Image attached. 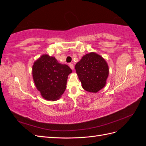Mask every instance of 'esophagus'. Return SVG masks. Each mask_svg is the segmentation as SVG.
<instances>
[{
  "label": "esophagus",
  "instance_id": "esophagus-1",
  "mask_svg": "<svg viewBox=\"0 0 146 146\" xmlns=\"http://www.w3.org/2000/svg\"><path fill=\"white\" fill-rule=\"evenodd\" d=\"M69 66V67L70 68V69H71L72 70H73V69H74V64H72V63H70Z\"/></svg>",
  "mask_w": 146,
  "mask_h": 146
}]
</instances>
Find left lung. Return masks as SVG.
Returning a JSON list of instances; mask_svg holds the SVG:
<instances>
[{
	"label": "left lung",
	"mask_w": 146,
	"mask_h": 146,
	"mask_svg": "<svg viewBox=\"0 0 146 146\" xmlns=\"http://www.w3.org/2000/svg\"><path fill=\"white\" fill-rule=\"evenodd\" d=\"M83 88L90 92H98L105 86L109 69L104 58L94 52L84 55L75 67Z\"/></svg>",
	"instance_id": "1"
}]
</instances>
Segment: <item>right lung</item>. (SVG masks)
I'll return each instance as SVG.
<instances>
[{
	"mask_svg": "<svg viewBox=\"0 0 146 146\" xmlns=\"http://www.w3.org/2000/svg\"><path fill=\"white\" fill-rule=\"evenodd\" d=\"M72 70L68 65L59 63L54 56L42 55L32 67L33 78L44 99L58 100L66 88L68 76Z\"/></svg>",
	"mask_w": 146,
	"mask_h": 146,
	"instance_id": "right-lung-1",
	"label": "right lung"
}]
</instances>
